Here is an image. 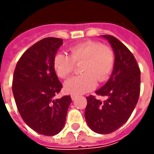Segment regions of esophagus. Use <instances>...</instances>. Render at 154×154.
Listing matches in <instances>:
<instances>
[{"label":"esophagus","instance_id":"34e87169","mask_svg":"<svg viewBox=\"0 0 154 154\" xmlns=\"http://www.w3.org/2000/svg\"><path fill=\"white\" fill-rule=\"evenodd\" d=\"M71 98H72V100H76V98H77V96H76V95H72V96H71Z\"/></svg>","mask_w":154,"mask_h":154}]
</instances>
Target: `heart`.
Returning a JSON list of instances; mask_svg holds the SVG:
<instances>
[{
    "instance_id": "1",
    "label": "heart",
    "mask_w": 154,
    "mask_h": 154,
    "mask_svg": "<svg viewBox=\"0 0 154 154\" xmlns=\"http://www.w3.org/2000/svg\"><path fill=\"white\" fill-rule=\"evenodd\" d=\"M70 56L57 54L54 59V67L58 77L66 78L73 72L75 63H82V75L71 77L65 82L67 93L81 95L93 90L97 80L106 81L113 70L115 54L108 46L97 41H86L76 44L69 49Z\"/></svg>"
}]
</instances>
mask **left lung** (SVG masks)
Masks as SVG:
<instances>
[{
	"label": "left lung",
	"mask_w": 154,
	"mask_h": 154,
	"mask_svg": "<svg viewBox=\"0 0 154 154\" xmlns=\"http://www.w3.org/2000/svg\"><path fill=\"white\" fill-rule=\"evenodd\" d=\"M113 49L115 64L109 80L96 91L105 100L87 97L85 119L92 131L100 134L114 132L128 120L140 92V70L132 53L114 36L101 35Z\"/></svg>",
	"instance_id": "8db88e82"
}]
</instances>
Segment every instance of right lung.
I'll return each instance as SVG.
<instances>
[{
    "instance_id": "1",
    "label": "right lung",
    "mask_w": 154,
    "mask_h": 154,
    "mask_svg": "<svg viewBox=\"0 0 154 154\" xmlns=\"http://www.w3.org/2000/svg\"><path fill=\"white\" fill-rule=\"evenodd\" d=\"M63 41L45 38L32 45L16 64L12 91L22 119L35 132L56 135L63 129L70 96L56 98L62 83L54 67V59Z\"/></svg>"
}]
</instances>
